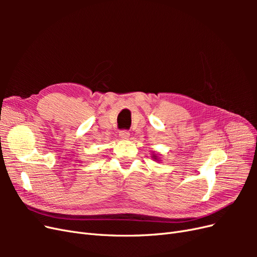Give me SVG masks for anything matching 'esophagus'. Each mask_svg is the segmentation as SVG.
I'll return each mask as SVG.
<instances>
[{
	"label": "esophagus",
	"mask_w": 257,
	"mask_h": 257,
	"mask_svg": "<svg viewBox=\"0 0 257 257\" xmlns=\"http://www.w3.org/2000/svg\"><path fill=\"white\" fill-rule=\"evenodd\" d=\"M119 136H120L121 139H127L130 137V131H127V130L120 131Z\"/></svg>",
	"instance_id": "34e87169"
}]
</instances>
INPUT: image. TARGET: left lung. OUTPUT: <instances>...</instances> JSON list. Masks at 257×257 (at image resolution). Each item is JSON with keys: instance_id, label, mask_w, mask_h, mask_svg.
Masks as SVG:
<instances>
[{"instance_id": "obj_1", "label": "left lung", "mask_w": 257, "mask_h": 257, "mask_svg": "<svg viewBox=\"0 0 257 257\" xmlns=\"http://www.w3.org/2000/svg\"><path fill=\"white\" fill-rule=\"evenodd\" d=\"M153 158H154V159H155V160H157V157H155V155H154V157H153Z\"/></svg>"}]
</instances>
